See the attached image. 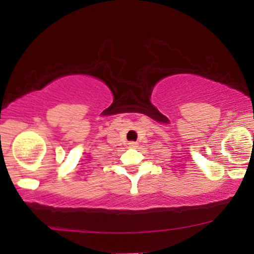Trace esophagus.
<instances>
[{
	"label": "esophagus",
	"instance_id": "esophagus-1",
	"mask_svg": "<svg viewBox=\"0 0 254 254\" xmlns=\"http://www.w3.org/2000/svg\"><path fill=\"white\" fill-rule=\"evenodd\" d=\"M127 144H129L130 148H136L137 145H138V143H137V142H129V143H127Z\"/></svg>",
	"mask_w": 254,
	"mask_h": 254
}]
</instances>
